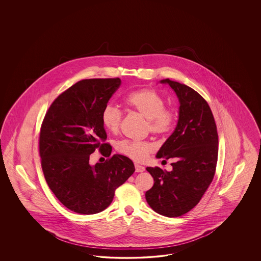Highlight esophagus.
<instances>
[{
  "label": "esophagus",
  "instance_id": "1",
  "mask_svg": "<svg viewBox=\"0 0 261 261\" xmlns=\"http://www.w3.org/2000/svg\"><path fill=\"white\" fill-rule=\"evenodd\" d=\"M135 169H136V172H143L145 170V167L141 166V165L135 164Z\"/></svg>",
  "mask_w": 261,
  "mask_h": 261
}]
</instances>
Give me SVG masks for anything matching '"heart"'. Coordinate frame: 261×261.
<instances>
[{
	"label": "heart",
	"mask_w": 261,
	"mask_h": 261,
	"mask_svg": "<svg viewBox=\"0 0 261 261\" xmlns=\"http://www.w3.org/2000/svg\"><path fill=\"white\" fill-rule=\"evenodd\" d=\"M127 106L143 118L147 119V129L152 134L165 136L173 129L176 115L175 112L166 108L165 99L155 91L141 89L125 96ZM122 119V112L115 105L108 104L101 114L104 127L112 133L119 131ZM118 151L136 162H144L152 152L155 151V144L148 141L133 142L122 141L118 143Z\"/></svg>",
	"instance_id": "obj_1"
}]
</instances>
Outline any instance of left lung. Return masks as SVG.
Instances as JSON below:
<instances>
[{
    "label": "left lung",
    "mask_w": 261,
    "mask_h": 261,
    "mask_svg": "<svg viewBox=\"0 0 261 261\" xmlns=\"http://www.w3.org/2000/svg\"><path fill=\"white\" fill-rule=\"evenodd\" d=\"M179 98V119L157 158L172 159V170L146 167L154 185L145 192L151 208L166 217L189 213L200 202L213 182L217 157L218 134L213 112L204 97L192 88L166 79Z\"/></svg>",
    "instance_id": "1"
}]
</instances>
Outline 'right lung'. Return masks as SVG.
<instances>
[{
	"mask_svg": "<svg viewBox=\"0 0 261 261\" xmlns=\"http://www.w3.org/2000/svg\"><path fill=\"white\" fill-rule=\"evenodd\" d=\"M121 80L83 79L58 95L41 125L39 154L48 188L66 207L95 214L108 207L115 191L134 173L133 162L111 156L101 114ZM96 149L109 159L88 164Z\"/></svg>",
	"mask_w": 261,
	"mask_h": 261,
	"instance_id": "obj_1",
	"label": "right lung"
}]
</instances>
